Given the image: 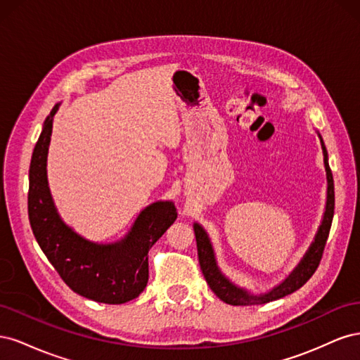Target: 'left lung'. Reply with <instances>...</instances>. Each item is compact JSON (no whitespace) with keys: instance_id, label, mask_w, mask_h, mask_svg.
Returning <instances> with one entry per match:
<instances>
[{"instance_id":"8db88e82","label":"left lung","mask_w":360,"mask_h":360,"mask_svg":"<svg viewBox=\"0 0 360 360\" xmlns=\"http://www.w3.org/2000/svg\"><path fill=\"white\" fill-rule=\"evenodd\" d=\"M321 148H323V156H324V167H326V176H328V201H326V212L323 222L320 225V230L315 236V240L311 245L307 255L303 257L300 261V264L296 267V270L282 282L279 287L275 290H271L269 294H263V296H252V294H248L245 290L237 288L233 285L230 281H228L216 266L214 261V254L212 249V243L207 237L205 231L202 228L195 224L193 230H195V237H197V248H198V259H200V266L202 270V275L207 281V284L212 288V291L216 294L217 297L224 300L228 304H252V303H267L271 300H276L287 296V294H291L296 290H299L302 285L307 284L309 278L315 274L317 270L321 257H323V250L326 246V242H328L329 231L332 226V219H333V210H335V186H333V176L329 167V160H328V150H326V146L321 139Z\"/></svg>"}]
</instances>
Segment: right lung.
Returning <instances> with one entry per match:
<instances>
[{
    "label": "right lung",
    "mask_w": 360,
    "mask_h": 360,
    "mask_svg": "<svg viewBox=\"0 0 360 360\" xmlns=\"http://www.w3.org/2000/svg\"><path fill=\"white\" fill-rule=\"evenodd\" d=\"M57 110L58 105L46 117L30 163L28 217L32 234L70 290L94 302L126 303L144 291L148 250L177 219V210L169 201L148 205L132 231L114 245L91 243L73 233L60 219L46 180V156Z\"/></svg>",
    "instance_id": "right-lung-1"
}]
</instances>
